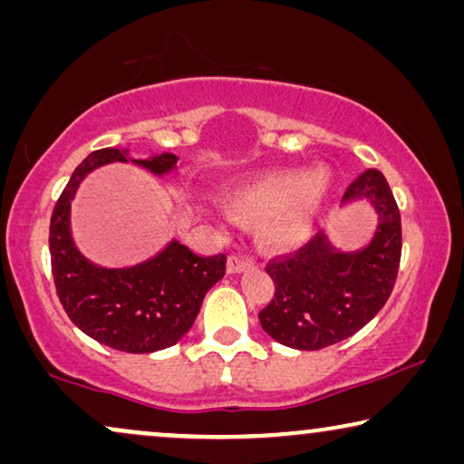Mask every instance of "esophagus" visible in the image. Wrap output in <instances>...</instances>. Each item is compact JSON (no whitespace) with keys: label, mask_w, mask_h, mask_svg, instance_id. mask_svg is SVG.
<instances>
[{"label":"esophagus","mask_w":464,"mask_h":464,"mask_svg":"<svg viewBox=\"0 0 464 464\" xmlns=\"http://www.w3.org/2000/svg\"><path fill=\"white\" fill-rule=\"evenodd\" d=\"M251 268H253V262L249 257L237 256V253L227 257V272H230V275H238V272H245V270H251Z\"/></svg>","instance_id":"34e87169"}]
</instances>
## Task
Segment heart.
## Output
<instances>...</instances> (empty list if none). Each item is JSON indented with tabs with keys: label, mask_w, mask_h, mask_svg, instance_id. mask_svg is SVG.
Listing matches in <instances>:
<instances>
[{
	"label": "heart",
	"mask_w": 464,
	"mask_h": 464,
	"mask_svg": "<svg viewBox=\"0 0 464 464\" xmlns=\"http://www.w3.org/2000/svg\"><path fill=\"white\" fill-rule=\"evenodd\" d=\"M329 194L325 173L270 170L240 183L232 205L259 221L257 237L276 251H294L313 237Z\"/></svg>",
	"instance_id": "b5f03b06"
}]
</instances>
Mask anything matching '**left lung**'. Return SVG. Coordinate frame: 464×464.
<instances>
[{"label": "left lung", "mask_w": 464, "mask_h": 464, "mask_svg": "<svg viewBox=\"0 0 464 464\" xmlns=\"http://www.w3.org/2000/svg\"><path fill=\"white\" fill-rule=\"evenodd\" d=\"M370 200L378 226L370 243L340 251L319 232L302 249L266 266L275 297L259 313L272 340L295 351L338 344L365 327L389 300L401 259V215L384 175L376 169L359 175L342 205Z\"/></svg>", "instance_id": "8db88e82"}]
</instances>
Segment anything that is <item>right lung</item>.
I'll list each match as a JSON object with an SVG mask.
<instances>
[{"mask_svg":"<svg viewBox=\"0 0 464 464\" xmlns=\"http://www.w3.org/2000/svg\"><path fill=\"white\" fill-rule=\"evenodd\" d=\"M175 154L145 160L129 150L92 151L73 170L50 219V259L56 295L69 319L101 344L124 353H156L194 325L207 291L226 275V256L200 257L170 240L160 253L126 268H103L82 256L72 237V200L88 173L110 162H135L158 177L175 173Z\"/></svg>","mask_w":464,"mask_h":464,"instance_id":"obj_1","label":"right lung"}]
</instances>
